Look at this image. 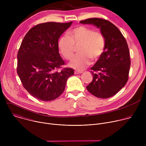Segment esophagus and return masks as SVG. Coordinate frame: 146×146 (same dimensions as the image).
Instances as JSON below:
<instances>
[{"label": "esophagus", "instance_id": "esophagus-1", "mask_svg": "<svg viewBox=\"0 0 146 146\" xmlns=\"http://www.w3.org/2000/svg\"><path fill=\"white\" fill-rule=\"evenodd\" d=\"M82 73V72H79V71H74V74H81Z\"/></svg>", "mask_w": 146, "mask_h": 146}]
</instances>
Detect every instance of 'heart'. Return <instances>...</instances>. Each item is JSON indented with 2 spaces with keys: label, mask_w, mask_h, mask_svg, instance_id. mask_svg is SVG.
<instances>
[{
  "label": "heart",
  "mask_w": 146,
  "mask_h": 146,
  "mask_svg": "<svg viewBox=\"0 0 146 146\" xmlns=\"http://www.w3.org/2000/svg\"><path fill=\"white\" fill-rule=\"evenodd\" d=\"M78 46L79 54L72 59L69 66L82 70L91 64V58L98 60L102 56L105 50V38L99 32L78 26L69 32L68 36H62L58 43L59 52L68 60L72 59L75 46Z\"/></svg>",
  "instance_id": "1"
}]
</instances>
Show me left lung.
Returning <instances> with one entry per match:
<instances>
[{
  "label": "left lung",
  "instance_id": "obj_1",
  "mask_svg": "<svg viewBox=\"0 0 146 146\" xmlns=\"http://www.w3.org/2000/svg\"><path fill=\"white\" fill-rule=\"evenodd\" d=\"M80 23L96 27L105 37V51L91 68L93 80L86 88L96 97L109 98L119 91L128 80L131 60L127 41L119 30L108 20L92 18Z\"/></svg>",
  "mask_w": 146,
  "mask_h": 146
}]
</instances>
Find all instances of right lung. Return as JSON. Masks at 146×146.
<instances>
[{"mask_svg": "<svg viewBox=\"0 0 146 146\" xmlns=\"http://www.w3.org/2000/svg\"><path fill=\"white\" fill-rule=\"evenodd\" d=\"M72 21L38 24L25 36L17 54V73L25 89L42 101L58 98L65 90L72 68L57 71L65 64L59 54L58 40Z\"/></svg>", "mask_w": 146, "mask_h": 146, "instance_id": "obj_1", "label": "right lung"}]
</instances>
